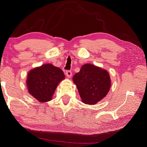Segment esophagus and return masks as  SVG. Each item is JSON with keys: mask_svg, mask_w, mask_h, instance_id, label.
I'll return each instance as SVG.
<instances>
[{"mask_svg": "<svg viewBox=\"0 0 147 147\" xmlns=\"http://www.w3.org/2000/svg\"><path fill=\"white\" fill-rule=\"evenodd\" d=\"M65 74H66V76L68 77V78H70L72 76V72L69 70H67L65 71Z\"/></svg>", "mask_w": 147, "mask_h": 147, "instance_id": "esophagus-1", "label": "esophagus"}]
</instances>
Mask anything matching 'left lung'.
<instances>
[{
  "label": "left lung",
  "mask_w": 147,
  "mask_h": 147,
  "mask_svg": "<svg viewBox=\"0 0 147 147\" xmlns=\"http://www.w3.org/2000/svg\"><path fill=\"white\" fill-rule=\"evenodd\" d=\"M82 101L94 104L103 99L111 87L108 72L92 64L82 65L80 71L73 76Z\"/></svg>",
  "instance_id": "obj_1"
}]
</instances>
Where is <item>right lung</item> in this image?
<instances>
[{"label":"right lung","mask_w":147,"mask_h":147,"mask_svg":"<svg viewBox=\"0 0 147 147\" xmlns=\"http://www.w3.org/2000/svg\"><path fill=\"white\" fill-rule=\"evenodd\" d=\"M65 78L63 72L52 64L34 68L28 74L29 93L40 102L50 101L59 82Z\"/></svg>","instance_id":"right-lung-1"}]
</instances>
